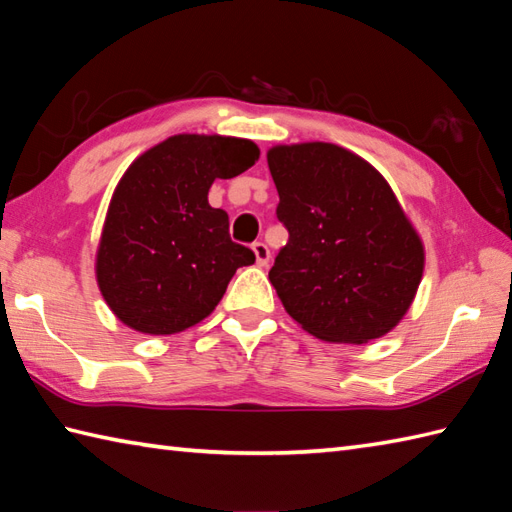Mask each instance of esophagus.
Returning <instances> with one entry per match:
<instances>
[{"label": "esophagus", "mask_w": 512, "mask_h": 512, "mask_svg": "<svg viewBox=\"0 0 512 512\" xmlns=\"http://www.w3.org/2000/svg\"><path fill=\"white\" fill-rule=\"evenodd\" d=\"M252 249H254V254H256V263L260 265V267H267V263H269V247L265 245V243H254L252 245Z\"/></svg>", "instance_id": "esophagus-1"}]
</instances>
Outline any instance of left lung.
<instances>
[{"label": "left lung", "instance_id": "obj_1", "mask_svg": "<svg viewBox=\"0 0 512 512\" xmlns=\"http://www.w3.org/2000/svg\"><path fill=\"white\" fill-rule=\"evenodd\" d=\"M289 230L269 271L285 311L333 344H368L403 320L425 247L377 168L328 142L267 151Z\"/></svg>", "mask_w": 512, "mask_h": 512}]
</instances>
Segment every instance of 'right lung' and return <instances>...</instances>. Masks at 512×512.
I'll return each instance as SVG.
<instances>
[{
  "label": "right lung",
  "instance_id": "right-lung-1",
  "mask_svg": "<svg viewBox=\"0 0 512 512\" xmlns=\"http://www.w3.org/2000/svg\"><path fill=\"white\" fill-rule=\"evenodd\" d=\"M252 140L179 133L144 151L118 181L96 252V280L122 324L175 335L199 324L254 252L230 238V219L208 203L214 179L258 160Z\"/></svg>",
  "mask_w": 512,
  "mask_h": 512
}]
</instances>
